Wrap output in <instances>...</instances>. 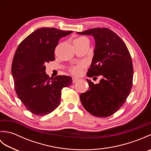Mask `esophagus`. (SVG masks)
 <instances>
[{
    "mask_svg": "<svg viewBox=\"0 0 151 151\" xmlns=\"http://www.w3.org/2000/svg\"><path fill=\"white\" fill-rule=\"evenodd\" d=\"M72 80H73V82L75 83V82H76V81H78V78H76V77H73V78H72Z\"/></svg>",
    "mask_w": 151,
    "mask_h": 151,
    "instance_id": "1",
    "label": "esophagus"
}]
</instances>
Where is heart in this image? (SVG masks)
<instances>
[{"instance_id": "1", "label": "heart", "mask_w": 151, "mask_h": 151, "mask_svg": "<svg viewBox=\"0 0 151 151\" xmlns=\"http://www.w3.org/2000/svg\"><path fill=\"white\" fill-rule=\"evenodd\" d=\"M86 39L85 37H79L77 38V39H76L74 41H80V40H84ZM84 67V64H79L77 66H75V67H72L71 69H70V72H71L73 75H80V73H81V70L82 69H83Z\"/></svg>"}]
</instances>
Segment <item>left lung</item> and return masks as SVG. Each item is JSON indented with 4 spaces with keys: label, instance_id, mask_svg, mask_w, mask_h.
Here are the masks:
<instances>
[{
    "label": "left lung",
    "instance_id": "8db88e82",
    "mask_svg": "<svg viewBox=\"0 0 151 151\" xmlns=\"http://www.w3.org/2000/svg\"><path fill=\"white\" fill-rule=\"evenodd\" d=\"M92 36L95 47L87 76L101 75L99 84L86 79L89 89L80 95L81 103L89 113L99 117L110 116L126 101L132 86V58L124 41L113 31L95 28L77 32Z\"/></svg>",
    "mask_w": 151,
    "mask_h": 151
}]
</instances>
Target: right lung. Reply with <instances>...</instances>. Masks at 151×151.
Instances as JSON below:
<instances>
[{"mask_svg": "<svg viewBox=\"0 0 151 151\" xmlns=\"http://www.w3.org/2000/svg\"><path fill=\"white\" fill-rule=\"evenodd\" d=\"M72 31L42 27L19 44L12 65L16 93L28 110L45 115L60 104L61 92L72 84V78L59 75L54 78L45 73V63L55 60L54 50L60 39Z\"/></svg>", "mask_w": 151, "mask_h": 151, "instance_id": "right-lung-1", "label": "right lung"}]
</instances>
